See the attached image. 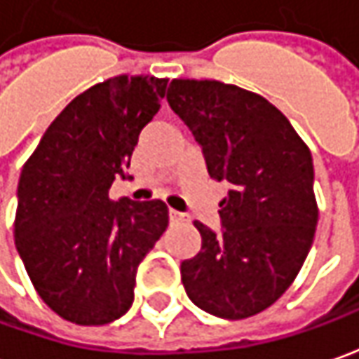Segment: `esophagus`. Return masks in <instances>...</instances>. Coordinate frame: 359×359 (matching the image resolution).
Returning a JSON list of instances; mask_svg holds the SVG:
<instances>
[{
    "mask_svg": "<svg viewBox=\"0 0 359 359\" xmlns=\"http://www.w3.org/2000/svg\"><path fill=\"white\" fill-rule=\"evenodd\" d=\"M168 220H170L172 224H175V222H184V220H187V215H182L179 210H172V208H170V210H168Z\"/></svg>",
    "mask_w": 359,
    "mask_h": 359,
    "instance_id": "1",
    "label": "esophagus"
}]
</instances>
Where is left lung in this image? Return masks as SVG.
<instances>
[{
	"label": "left lung",
	"instance_id": "obj_1",
	"mask_svg": "<svg viewBox=\"0 0 359 359\" xmlns=\"http://www.w3.org/2000/svg\"><path fill=\"white\" fill-rule=\"evenodd\" d=\"M167 101L201 142L210 179L226 180L222 234L194 220L201 252L180 264L184 290L208 314L262 312L298 276L318 224L312 153L262 95L215 79H172Z\"/></svg>",
	"mask_w": 359,
	"mask_h": 359
}]
</instances>
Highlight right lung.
Instances as JSON below:
<instances>
[{
    "mask_svg": "<svg viewBox=\"0 0 359 359\" xmlns=\"http://www.w3.org/2000/svg\"><path fill=\"white\" fill-rule=\"evenodd\" d=\"M167 79L117 75L77 95L25 161L13 222L33 288L55 314L103 326L135 298L137 268L168 226L163 201H111Z\"/></svg>",
    "mask_w": 359,
    "mask_h": 359,
    "instance_id": "add662e5",
    "label": "right lung"
}]
</instances>
